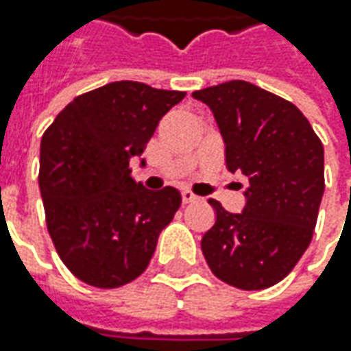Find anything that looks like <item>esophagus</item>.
Listing matches in <instances>:
<instances>
[{
  "label": "esophagus",
  "mask_w": 351,
  "mask_h": 351,
  "mask_svg": "<svg viewBox=\"0 0 351 351\" xmlns=\"http://www.w3.org/2000/svg\"><path fill=\"white\" fill-rule=\"evenodd\" d=\"M182 199L183 203H195V201H199V197H197L193 191H189V189H183Z\"/></svg>",
  "instance_id": "obj_1"
}]
</instances>
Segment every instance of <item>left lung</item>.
Masks as SVG:
<instances>
[{
	"label": "left lung",
	"instance_id": "left-lung-1",
	"mask_svg": "<svg viewBox=\"0 0 351 351\" xmlns=\"http://www.w3.org/2000/svg\"><path fill=\"white\" fill-rule=\"evenodd\" d=\"M207 103L226 144V168L250 180L246 207L217 221L201 240L210 271L244 291L279 283L308 248L324 193V148L287 99L232 80L193 91Z\"/></svg>",
	"mask_w": 351,
	"mask_h": 351
}]
</instances>
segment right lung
<instances>
[{"label":"right lung","instance_id":"right-lung-1","mask_svg":"<svg viewBox=\"0 0 351 351\" xmlns=\"http://www.w3.org/2000/svg\"><path fill=\"white\" fill-rule=\"evenodd\" d=\"M185 91L113 82L77 95L40 141L38 185L48 234L80 281L115 289L141 276L182 205L176 187L150 191L130 176L160 119Z\"/></svg>","mask_w":351,"mask_h":351}]
</instances>
